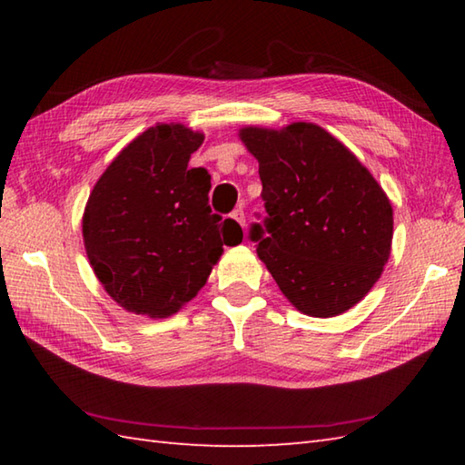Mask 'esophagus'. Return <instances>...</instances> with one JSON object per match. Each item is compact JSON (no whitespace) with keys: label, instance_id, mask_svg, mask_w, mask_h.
<instances>
[{"label":"esophagus","instance_id":"obj_1","mask_svg":"<svg viewBox=\"0 0 465 465\" xmlns=\"http://www.w3.org/2000/svg\"><path fill=\"white\" fill-rule=\"evenodd\" d=\"M232 220H235V222H238L242 227L245 225V213H243V210H242V207H238V210H233L232 213Z\"/></svg>","mask_w":465,"mask_h":465}]
</instances>
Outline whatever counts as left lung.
<instances>
[{
  "label": "left lung",
  "mask_w": 465,
  "mask_h": 465,
  "mask_svg": "<svg viewBox=\"0 0 465 465\" xmlns=\"http://www.w3.org/2000/svg\"><path fill=\"white\" fill-rule=\"evenodd\" d=\"M260 163L265 215L250 240L282 293L312 318L353 308L388 263L393 212L388 195L348 147L323 127H243Z\"/></svg>",
  "instance_id": "1"
}]
</instances>
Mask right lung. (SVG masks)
Returning <instances> with one entry per match:
<instances>
[{
    "mask_svg": "<svg viewBox=\"0 0 465 465\" xmlns=\"http://www.w3.org/2000/svg\"><path fill=\"white\" fill-rule=\"evenodd\" d=\"M202 142L203 134L182 124H157L124 147L90 193L87 258L127 312L175 313L203 288L223 245L243 238L207 205L212 175L187 167Z\"/></svg>",
    "mask_w": 465,
    "mask_h": 465,
    "instance_id": "add662e5",
    "label": "right lung"
}]
</instances>
